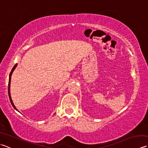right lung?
I'll return each instance as SVG.
<instances>
[{
    "mask_svg": "<svg viewBox=\"0 0 148 148\" xmlns=\"http://www.w3.org/2000/svg\"><path fill=\"white\" fill-rule=\"evenodd\" d=\"M16 65H17V64H16L14 67H13V68L12 69V70H11V73H10V74H9V84H8V94H9V100H10V102H11V104H12V107H13V108L15 109H16L17 110V109L16 108V107L14 106V103H13V102H12V100H11V95H10V92H9V91H10V83H11V75H12V72H13V71L14 70V69L16 68ZM18 111V110H17Z\"/></svg>",
    "mask_w": 148,
    "mask_h": 148,
    "instance_id": "add662e5",
    "label": "right lung"
}]
</instances>
